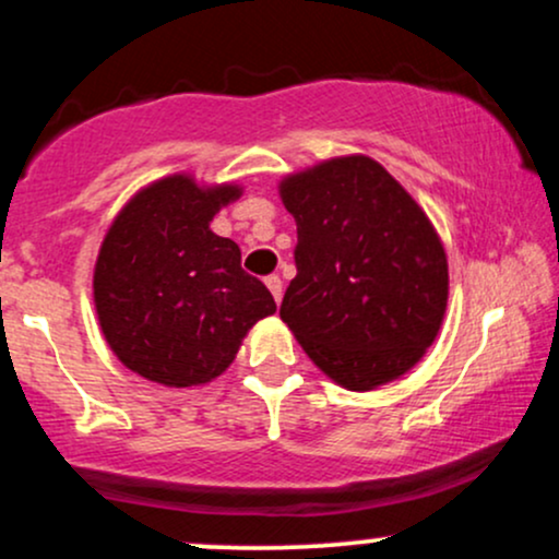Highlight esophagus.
Instances as JSON below:
<instances>
[{
  "instance_id": "34e87169",
  "label": "esophagus",
  "mask_w": 559,
  "mask_h": 559,
  "mask_svg": "<svg viewBox=\"0 0 559 559\" xmlns=\"http://www.w3.org/2000/svg\"><path fill=\"white\" fill-rule=\"evenodd\" d=\"M265 286L271 288L273 299L281 301V297H284V281H281V275H267L265 278Z\"/></svg>"
}]
</instances>
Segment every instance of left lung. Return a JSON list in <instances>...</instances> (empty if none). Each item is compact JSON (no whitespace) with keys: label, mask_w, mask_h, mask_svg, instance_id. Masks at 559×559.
<instances>
[{"label":"left lung","mask_w":559,"mask_h":559,"mask_svg":"<svg viewBox=\"0 0 559 559\" xmlns=\"http://www.w3.org/2000/svg\"><path fill=\"white\" fill-rule=\"evenodd\" d=\"M281 202L297 223V275L281 320L338 386L402 378L439 336L449 265L431 217L368 155L288 173Z\"/></svg>","instance_id":"8db88e82"}]
</instances>
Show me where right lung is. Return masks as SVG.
Listing matches in <instances>:
<instances>
[{"mask_svg": "<svg viewBox=\"0 0 559 559\" xmlns=\"http://www.w3.org/2000/svg\"><path fill=\"white\" fill-rule=\"evenodd\" d=\"M243 194L173 173L141 186L115 215L94 265V307L112 355L168 389L215 381L275 301L241 271L239 243L210 223Z\"/></svg>", "mask_w": 559, "mask_h": 559, "instance_id": "right-lung-1", "label": "right lung"}]
</instances>
